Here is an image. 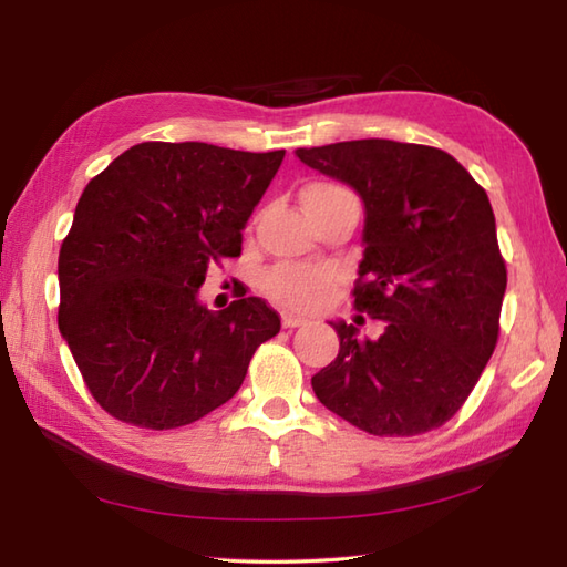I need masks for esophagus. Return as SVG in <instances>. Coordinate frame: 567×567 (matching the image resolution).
<instances>
[{"label":"esophagus","instance_id":"esophagus-1","mask_svg":"<svg viewBox=\"0 0 567 567\" xmlns=\"http://www.w3.org/2000/svg\"><path fill=\"white\" fill-rule=\"evenodd\" d=\"M302 323H307L305 317L292 315V311H282V327L285 329H297V327H302Z\"/></svg>","mask_w":567,"mask_h":567}]
</instances>
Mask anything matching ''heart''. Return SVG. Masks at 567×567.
Returning a JSON list of instances; mask_svg holds the SVG:
<instances>
[{
	"label": "heart",
	"instance_id": "1",
	"mask_svg": "<svg viewBox=\"0 0 567 567\" xmlns=\"http://www.w3.org/2000/svg\"><path fill=\"white\" fill-rule=\"evenodd\" d=\"M348 192L336 183H311L302 199H317L327 195H339ZM331 275L319 268H307V265H277L262 277V292L268 295L275 305L287 309H315L323 305V299L331 292Z\"/></svg>",
	"mask_w": 567,
	"mask_h": 567
}]
</instances>
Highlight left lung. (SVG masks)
I'll return each instance as SVG.
<instances>
[{
	"instance_id": "1",
	"label": "left lung",
	"mask_w": 567,
	"mask_h": 567,
	"mask_svg": "<svg viewBox=\"0 0 567 567\" xmlns=\"http://www.w3.org/2000/svg\"><path fill=\"white\" fill-rule=\"evenodd\" d=\"M297 158L363 197L353 307L384 321L375 341L331 323L341 351L311 378L315 394L372 436L443 426L499 339L507 262L487 192L453 155L419 143L341 141Z\"/></svg>"
}]
</instances>
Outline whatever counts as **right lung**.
Listing matches in <instances>:
<instances>
[{
	"instance_id": "add662e5",
	"label": "right lung",
	"mask_w": 567,
	"mask_h": 567,
	"mask_svg": "<svg viewBox=\"0 0 567 567\" xmlns=\"http://www.w3.org/2000/svg\"><path fill=\"white\" fill-rule=\"evenodd\" d=\"M285 151L146 141L94 175L58 256V327L106 414L167 431L226 404L280 331L260 297L197 302L212 262L240 256L244 226Z\"/></svg>"
}]
</instances>
